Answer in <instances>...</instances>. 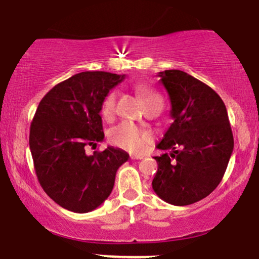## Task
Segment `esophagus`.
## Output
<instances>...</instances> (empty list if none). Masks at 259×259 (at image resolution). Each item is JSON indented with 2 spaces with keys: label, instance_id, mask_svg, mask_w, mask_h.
I'll list each match as a JSON object with an SVG mask.
<instances>
[{
  "label": "esophagus",
  "instance_id": "34e87169",
  "mask_svg": "<svg viewBox=\"0 0 259 259\" xmlns=\"http://www.w3.org/2000/svg\"><path fill=\"white\" fill-rule=\"evenodd\" d=\"M131 159H132V160H142V159H144V156H143V155L131 154Z\"/></svg>",
  "mask_w": 259,
  "mask_h": 259
}]
</instances>
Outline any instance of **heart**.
<instances>
[{"label":"heart","mask_w":259,"mask_h":259,"mask_svg":"<svg viewBox=\"0 0 259 259\" xmlns=\"http://www.w3.org/2000/svg\"><path fill=\"white\" fill-rule=\"evenodd\" d=\"M137 91L143 97L144 103H162V99L159 94L147 87H138ZM115 110H116V93L111 92L105 97L104 102H103L102 115L105 118H111L114 116ZM151 139H153V136L148 130L142 128L130 121H123L110 131V141L112 144L131 151V153H141L150 144Z\"/></svg>","instance_id":"b5f03b06"}]
</instances>
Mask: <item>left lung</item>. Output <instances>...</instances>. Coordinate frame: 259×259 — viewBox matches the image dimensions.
Listing matches in <instances>:
<instances>
[{
    "mask_svg": "<svg viewBox=\"0 0 259 259\" xmlns=\"http://www.w3.org/2000/svg\"><path fill=\"white\" fill-rule=\"evenodd\" d=\"M157 76L168 93L173 122L156 145L171 154L154 157L153 189L171 205H191L217 188L233 154L227 108L211 87L187 72L165 70Z\"/></svg>",
    "mask_w": 259,
    "mask_h": 259,
    "instance_id": "1",
    "label": "left lung"
}]
</instances>
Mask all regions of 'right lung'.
Instances as JSON below:
<instances>
[{
	"label": "right lung",
	"instance_id": "right-lung-1",
	"mask_svg": "<svg viewBox=\"0 0 259 259\" xmlns=\"http://www.w3.org/2000/svg\"><path fill=\"white\" fill-rule=\"evenodd\" d=\"M124 75L84 71L54 86L42 98L30 127L36 176L48 196L76 213L99 207L110 195L115 176L130 155L108 147L87 155V145L104 139L102 105Z\"/></svg>",
	"mask_w": 259,
	"mask_h": 259
}]
</instances>
